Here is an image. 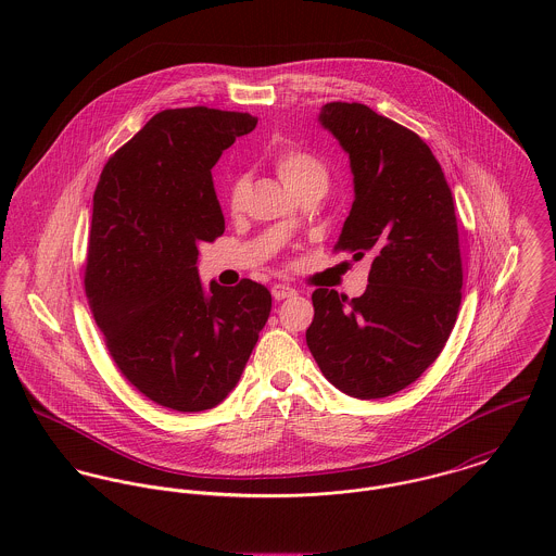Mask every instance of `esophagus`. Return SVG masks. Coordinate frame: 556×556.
<instances>
[{"instance_id": "obj_1", "label": "esophagus", "mask_w": 556, "mask_h": 556, "mask_svg": "<svg viewBox=\"0 0 556 556\" xmlns=\"http://www.w3.org/2000/svg\"><path fill=\"white\" fill-rule=\"evenodd\" d=\"M271 295H274L276 302H282V300H287V298H293V295H295V289H291L289 285H274V287H271Z\"/></svg>"}]
</instances>
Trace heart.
Wrapping results in <instances>:
<instances>
[{"mask_svg":"<svg viewBox=\"0 0 556 556\" xmlns=\"http://www.w3.org/2000/svg\"><path fill=\"white\" fill-rule=\"evenodd\" d=\"M274 170L278 173L280 181L293 192H302L306 188H325L327 184V166L325 162L318 159L315 152L287 143L274 152ZM248 192V177L245 175H236L229 184L227 201L231 210H238Z\"/></svg>","mask_w":556,"mask_h":556,"instance_id":"1","label":"heart"}]
</instances>
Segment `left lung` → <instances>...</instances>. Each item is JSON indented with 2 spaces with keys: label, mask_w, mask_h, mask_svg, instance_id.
I'll list each match as a JSON object with an SVG mask.
<instances>
[{
  "label": "left lung",
  "mask_w": 556,
  "mask_h": 556,
  "mask_svg": "<svg viewBox=\"0 0 556 556\" xmlns=\"http://www.w3.org/2000/svg\"><path fill=\"white\" fill-rule=\"evenodd\" d=\"M320 124L349 154L355 201L336 252L368 256L364 295L313 293L306 342L325 379L359 400L396 394L441 355L463 300L454 197L430 148L359 102H329Z\"/></svg>",
  "instance_id": "8db88e82"
}]
</instances>
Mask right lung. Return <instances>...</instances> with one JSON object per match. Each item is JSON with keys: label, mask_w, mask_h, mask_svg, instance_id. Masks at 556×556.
Segmentation results:
<instances>
[{"label": "right lung", "mask_w": 556, "mask_h": 556, "mask_svg": "<svg viewBox=\"0 0 556 556\" xmlns=\"http://www.w3.org/2000/svg\"><path fill=\"white\" fill-rule=\"evenodd\" d=\"M250 113L207 106L156 113L104 164L85 258V295L119 372L160 406L197 413L238 386L271 295L243 278L210 285L199 243L225 233L212 166Z\"/></svg>", "instance_id": "1"}]
</instances>
